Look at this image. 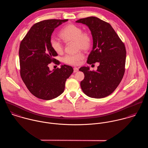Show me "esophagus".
I'll use <instances>...</instances> for the list:
<instances>
[{
    "instance_id": "34e87169",
    "label": "esophagus",
    "mask_w": 148,
    "mask_h": 148,
    "mask_svg": "<svg viewBox=\"0 0 148 148\" xmlns=\"http://www.w3.org/2000/svg\"><path fill=\"white\" fill-rule=\"evenodd\" d=\"M78 71H79V69H78L77 68L75 67V68H73V72H74V73H76V72H78Z\"/></svg>"
}]
</instances>
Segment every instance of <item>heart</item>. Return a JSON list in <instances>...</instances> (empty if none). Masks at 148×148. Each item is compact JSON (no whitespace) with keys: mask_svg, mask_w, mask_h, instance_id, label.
<instances>
[{"mask_svg":"<svg viewBox=\"0 0 148 148\" xmlns=\"http://www.w3.org/2000/svg\"><path fill=\"white\" fill-rule=\"evenodd\" d=\"M60 36L65 42H75L77 49L88 50L92 44V38L90 34L83 32V29L75 24H68L65 26L60 32ZM50 45L52 48L58 53L63 51V45L55 37L50 39ZM84 58V55L79 52L73 55H67L63 58V62L70 65H77L80 63Z\"/></svg>","mask_w":148,"mask_h":148,"instance_id":"1","label":"heart"}]
</instances>
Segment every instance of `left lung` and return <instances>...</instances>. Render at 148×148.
I'll return each mask as SVG.
<instances>
[{"label":"left lung","instance_id":"obj_1","mask_svg":"<svg viewBox=\"0 0 148 148\" xmlns=\"http://www.w3.org/2000/svg\"><path fill=\"white\" fill-rule=\"evenodd\" d=\"M76 23L86 25L92 36L93 48L87 63H99L96 71H90L88 66L79 69L85 76L80 83L82 89L90 97H106L114 92L124 76L125 47L112 27L98 18L88 17Z\"/></svg>","mask_w":148,"mask_h":148}]
</instances>
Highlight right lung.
<instances>
[{"instance_id": "1", "label": "right lung", "mask_w": 148, "mask_h": 148, "mask_svg": "<svg viewBox=\"0 0 148 148\" xmlns=\"http://www.w3.org/2000/svg\"><path fill=\"white\" fill-rule=\"evenodd\" d=\"M68 21L50 19L37 23L21 42V79L29 92L39 99L49 100L60 96L66 79L73 72L72 66L65 64L52 71L48 67L53 61L52 57L58 55L50 45L51 35L56 28Z\"/></svg>"}]
</instances>
